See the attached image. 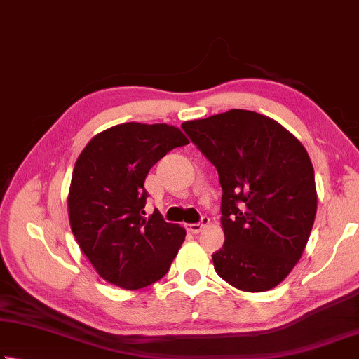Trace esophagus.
<instances>
[{"label": "esophagus", "instance_id": "esophagus-1", "mask_svg": "<svg viewBox=\"0 0 359 359\" xmlns=\"http://www.w3.org/2000/svg\"><path fill=\"white\" fill-rule=\"evenodd\" d=\"M208 222H210L208 217H207V216H202V219H201L199 222H196V224H189V226H188V230L191 231V233H201V231L208 226Z\"/></svg>", "mask_w": 359, "mask_h": 359}]
</instances>
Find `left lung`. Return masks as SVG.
Listing matches in <instances>:
<instances>
[{
	"label": "left lung",
	"instance_id": "obj_1",
	"mask_svg": "<svg viewBox=\"0 0 359 359\" xmlns=\"http://www.w3.org/2000/svg\"><path fill=\"white\" fill-rule=\"evenodd\" d=\"M182 129L219 174L226 241L212 255L215 271L241 291L272 290L304 254L318 210L306 149L282 124L250 110Z\"/></svg>",
	"mask_w": 359,
	"mask_h": 359
}]
</instances>
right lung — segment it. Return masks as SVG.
<instances>
[{
  "instance_id": "1",
  "label": "right lung",
  "mask_w": 359,
  "mask_h": 359,
  "mask_svg": "<svg viewBox=\"0 0 359 359\" xmlns=\"http://www.w3.org/2000/svg\"><path fill=\"white\" fill-rule=\"evenodd\" d=\"M188 144L168 124L124 123L97 133L77 158L68 194L69 226L90 263L124 290L156 283L170 271L187 231L146 216V175L174 147Z\"/></svg>"
}]
</instances>
